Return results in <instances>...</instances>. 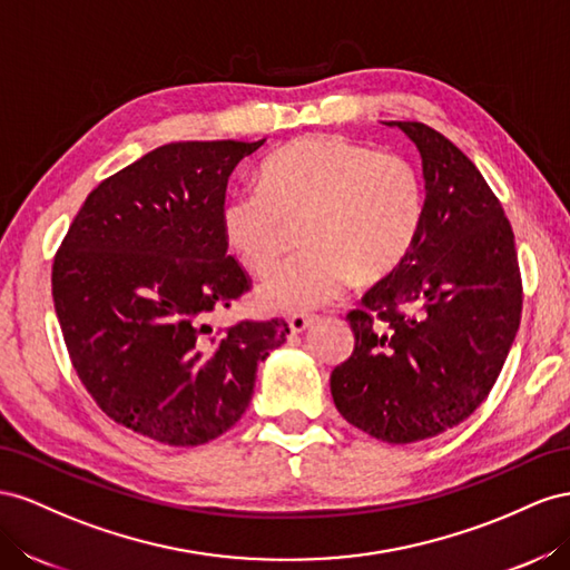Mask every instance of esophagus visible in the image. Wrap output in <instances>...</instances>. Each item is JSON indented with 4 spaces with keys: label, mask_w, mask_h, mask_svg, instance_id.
<instances>
[{
    "label": "esophagus",
    "mask_w": 570,
    "mask_h": 570,
    "mask_svg": "<svg viewBox=\"0 0 570 570\" xmlns=\"http://www.w3.org/2000/svg\"><path fill=\"white\" fill-rule=\"evenodd\" d=\"M313 322H315L313 315H291L288 317V330L294 334H303Z\"/></svg>",
    "instance_id": "esophagus-1"
}]
</instances>
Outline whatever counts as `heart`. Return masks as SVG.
<instances>
[{
  "mask_svg": "<svg viewBox=\"0 0 570 570\" xmlns=\"http://www.w3.org/2000/svg\"><path fill=\"white\" fill-rule=\"evenodd\" d=\"M425 209L413 161L346 136L307 134L263 161L259 188L226 195L219 224L238 263L267 274L288 226L304 222L305 250L257 291L269 311L303 315L336 301L353 279L372 284L394 274L415 248Z\"/></svg>",
  "mask_w": 570,
  "mask_h": 570,
  "instance_id": "obj_1",
  "label": "heart"
}]
</instances>
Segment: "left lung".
I'll return each mask as SVG.
<instances>
[{
    "instance_id": "obj_1",
    "label": "left lung",
    "mask_w": 570,
    "mask_h": 570,
    "mask_svg": "<svg viewBox=\"0 0 570 570\" xmlns=\"http://www.w3.org/2000/svg\"><path fill=\"white\" fill-rule=\"evenodd\" d=\"M422 157L425 222L405 263L346 317L355 348L332 372L351 425L389 444L456 428L480 409L523 311L513 229L456 145L420 121H386Z\"/></svg>"
}]
</instances>
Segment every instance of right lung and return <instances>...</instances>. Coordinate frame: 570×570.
<instances>
[{
	"mask_svg": "<svg viewBox=\"0 0 570 570\" xmlns=\"http://www.w3.org/2000/svg\"><path fill=\"white\" fill-rule=\"evenodd\" d=\"M263 142L142 155L88 195L55 255V311L80 382L114 422L155 442L198 446L236 425L257 363L286 341L284 320L203 338L205 317L250 288L219 213L232 171Z\"/></svg>",
	"mask_w": 570,
	"mask_h": 570,
	"instance_id": "1",
	"label": "right lung"
}]
</instances>
